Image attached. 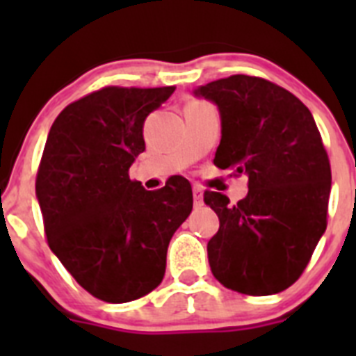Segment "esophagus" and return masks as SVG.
<instances>
[{
  "mask_svg": "<svg viewBox=\"0 0 356 356\" xmlns=\"http://www.w3.org/2000/svg\"><path fill=\"white\" fill-rule=\"evenodd\" d=\"M193 196H194V205H196V207L203 205V188L197 187V185H194Z\"/></svg>",
  "mask_w": 356,
  "mask_h": 356,
  "instance_id": "34e87169",
  "label": "esophagus"
}]
</instances>
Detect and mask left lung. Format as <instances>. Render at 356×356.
Here are the masks:
<instances>
[{"mask_svg": "<svg viewBox=\"0 0 356 356\" xmlns=\"http://www.w3.org/2000/svg\"><path fill=\"white\" fill-rule=\"evenodd\" d=\"M219 110V169L248 175L237 205L205 193L219 217L209 241L212 275L248 296L285 291L300 278L326 229L332 171L310 110L271 81L234 74L194 89Z\"/></svg>", "mask_w": 356, "mask_h": 356, "instance_id": "obj_1", "label": "left lung"}]
</instances>
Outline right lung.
<instances>
[{
	"mask_svg": "<svg viewBox=\"0 0 356 356\" xmlns=\"http://www.w3.org/2000/svg\"><path fill=\"white\" fill-rule=\"evenodd\" d=\"M175 87H105L55 119L35 181L48 244L78 284L108 303L160 285L175 232L193 210L181 176L146 191L128 171L146 149L143 127Z\"/></svg>",
	"mask_w": 356,
	"mask_h": 356,
	"instance_id": "add662e5",
	"label": "right lung"
}]
</instances>
